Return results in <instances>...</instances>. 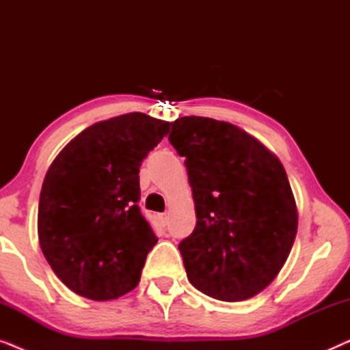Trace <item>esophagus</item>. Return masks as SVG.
I'll use <instances>...</instances> for the list:
<instances>
[{
  "label": "esophagus",
  "mask_w": 350,
  "mask_h": 350,
  "mask_svg": "<svg viewBox=\"0 0 350 350\" xmlns=\"http://www.w3.org/2000/svg\"><path fill=\"white\" fill-rule=\"evenodd\" d=\"M159 219H161L162 224H167V219H169V215H167V213H161V215H159Z\"/></svg>",
  "instance_id": "esophagus-1"
}]
</instances>
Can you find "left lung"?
<instances>
[{"mask_svg": "<svg viewBox=\"0 0 350 350\" xmlns=\"http://www.w3.org/2000/svg\"><path fill=\"white\" fill-rule=\"evenodd\" d=\"M170 126L198 217L178 245L188 279L215 299L252 298L279 274L298 231L284 165L229 122L185 116Z\"/></svg>", "mask_w": 350, "mask_h": 350, "instance_id": "obj_1", "label": "left lung"}]
</instances>
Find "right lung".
Masks as SVG:
<instances>
[{
    "label": "right lung",
    "mask_w": 350,
    "mask_h": 350,
    "mask_svg": "<svg viewBox=\"0 0 350 350\" xmlns=\"http://www.w3.org/2000/svg\"><path fill=\"white\" fill-rule=\"evenodd\" d=\"M169 126L143 113L111 118L81 132L51 164L38 236L47 262L75 293L107 301L140 282L157 237L138 207V174Z\"/></svg>",
    "instance_id": "add662e5"
}]
</instances>
